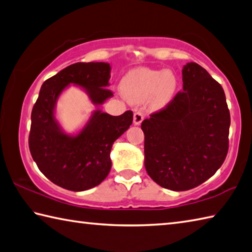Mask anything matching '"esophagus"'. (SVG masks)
<instances>
[{"mask_svg":"<svg viewBox=\"0 0 252 252\" xmlns=\"http://www.w3.org/2000/svg\"><path fill=\"white\" fill-rule=\"evenodd\" d=\"M143 119H144L143 113L140 112V111L135 112L133 114V123H134L135 126H140L141 123H142V121H143Z\"/></svg>","mask_w":252,"mask_h":252,"instance_id":"obj_1","label":"esophagus"}]
</instances>
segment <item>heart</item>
Returning <instances> with one entry per match:
<instances>
[{
    "label": "heart",
    "instance_id": "1",
    "mask_svg": "<svg viewBox=\"0 0 252 252\" xmlns=\"http://www.w3.org/2000/svg\"><path fill=\"white\" fill-rule=\"evenodd\" d=\"M178 79L171 70L135 68L121 80V90L132 102H143L151 98V106L162 109L172 101L176 94Z\"/></svg>",
    "mask_w": 252,
    "mask_h": 252
}]
</instances>
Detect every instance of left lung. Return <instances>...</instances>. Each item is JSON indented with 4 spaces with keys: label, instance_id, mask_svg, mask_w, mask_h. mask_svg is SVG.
Returning a JSON list of instances; mask_svg holds the SVG:
<instances>
[{
    "label": "left lung",
    "instance_id": "obj_1",
    "mask_svg": "<svg viewBox=\"0 0 252 252\" xmlns=\"http://www.w3.org/2000/svg\"><path fill=\"white\" fill-rule=\"evenodd\" d=\"M183 91L142 122L144 165L164 189H191L222 165L230 114L222 87L196 63L183 67Z\"/></svg>",
    "mask_w": 252,
    "mask_h": 252
}]
</instances>
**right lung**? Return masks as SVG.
Wrapping results in <instances>:
<instances>
[{
  "label": "right lung",
  "mask_w": 252,
  "mask_h": 252,
  "mask_svg": "<svg viewBox=\"0 0 252 252\" xmlns=\"http://www.w3.org/2000/svg\"><path fill=\"white\" fill-rule=\"evenodd\" d=\"M111 67L108 63H76L44 82L32 111L29 145L39 171L54 184L82 191L99 185L111 170L113 142L132 125L133 113L110 116L94 110L85 126L66 133L55 116L57 100L70 85L78 86L94 106L113 94L107 87Z\"/></svg>",
  "instance_id": "1"
}]
</instances>
